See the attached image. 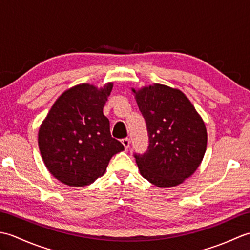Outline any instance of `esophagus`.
Returning <instances> with one entry per match:
<instances>
[{"label":"esophagus","mask_w":250,"mask_h":250,"mask_svg":"<svg viewBox=\"0 0 250 250\" xmlns=\"http://www.w3.org/2000/svg\"><path fill=\"white\" fill-rule=\"evenodd\" d=\"M121 143H122V145L125 146V149H128V148L130 147V140L128 139V137H125V139H122Z\"/></svg>","instance_id":"34e87169"}]
</instances>
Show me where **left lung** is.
Segmentation results:
<instances>
[{"label": "left lung", "instance_id": "1", "mask_svg": "<svg viewBox=\"0 0 250 250\" xmlns=\"http://www.w3.org/2000/svg\"><path fill=\"white\" fill-rule=\"evenodd\" d=\"M132 91L149 140L146 152L134 153L141 175L160 188L182 184L203 160L207 145L203 119L178 89L155 83Z\"/></svg>", "mask_w": 250, "mask_h": 250}]
</instances>
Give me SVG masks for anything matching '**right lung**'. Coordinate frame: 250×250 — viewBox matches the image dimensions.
Wrapping results in <instances>:
<instances>
[{
  "label": "right lung",
  "mask_w": 250,
  "mask_h": 250,
  "mask_svg": "<svg viewBox=\"0 0 250 250\" xmlns=\"http://www.w3.org/2000/svg\"><path fill=\"white\" fill-rule=\"evenodd\" d=\"M113 83L98 89L82 83L63 92L39 130V147L52 176L72 187L92 184L110 158L125 149L111 137L103 107Z\"/></svg>",
  "instance_id": "right-lung-1"
}]
</instances>
